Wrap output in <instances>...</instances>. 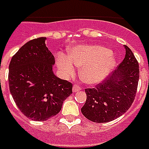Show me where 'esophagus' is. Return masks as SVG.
<instances>
[{"mask_svg": "<svg viewBox=\"0 0 149 149\" xmlns=\"http://www.w3.org/2000/svg\"><path fill=\"white\" fill-rule=\"evenodd\" d=\"M79 91H81V88L79 86L74 85V86H73V92H78Z\"/></svg>", "mask_w": 149, "mask_h": 149, "instance_id": "1", "label": "esophagus"}]
</instances>
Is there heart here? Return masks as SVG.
I'll return each instance as SVG.
<instances>
[{
	"instance_id": "1",
	"label": "heart",
	"mask_w": 149,
	"mask_h": 149,
	"mask_svg": "<svg viewBox=\"0 0 149 149\" xmlns=\"http://www.w3.org/2000/svg\"><path fill=\"white\" fill-rule=\"evenodd\" d=\"M74 65L80 67L79 77L86 84L95 85L107 78L116 65L111 51L100 45L86 44L73 47L69 57L60 55L57 66L64 76L74 73Z\"/></svg>"
}]
</instances>
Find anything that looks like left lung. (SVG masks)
Wrapping results in <instances>:
<instances>
[{"mask_svg":"<svg viewBox=\"0 0 149 149\" xmlns=\"http://www.w3.org/2000/svg\"><path fill=\"white\" fill-rule=\"evenodd\" d=\"M126 55L111 77L95 88L86 89V101L82 114L97 123L113 121L124 114L132 106L138 89V63L127 46Z\"/></svg>","mask_w":149,"mask_h":149,"instance_id":"1","label":"left lung"}]
</instances>
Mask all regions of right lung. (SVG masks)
<instances>
[{
    "mask_svg": "<svg viewBox=\"0 0 149 149\" xmlns=\"http://www.w3.org/2000/svg\"><path fill=\"white\" fill-rule=\"evenodd\" d=\"M46 38L27 42L9 64V88L19 110L34 121L57 115L63 100L72 94L70 82L53 72L54 57L45 44Z\"/></svg>",
    "mask_w": 149,
    "mask_h": 149,
    "instance_id": "right-lung-1",
    "label": "right lung"
}]
</instances>
